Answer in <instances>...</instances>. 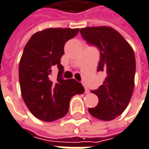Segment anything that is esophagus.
<instances>
[{"instance_id":"esophagus-1","label":"esophagus","mask_w":149,"mask_h":149,"mask_svg":"<svg viewBox=\"0 0 149 149\" xmlns=\"http://www.w3.org/2000/svg\"><path fill=\"white\" fill-rule=\"evenodd\" d=\"M84 88H85V94H88V93H90V90L88 89V87L84 84Z\"/></svg>"}]
</instances>
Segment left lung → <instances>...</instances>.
<instances>
[{
    "instance_id": "1",
    "label": "left lung",
    "mask_w": 149,
    "mask_h": 149,
    "mask_svg": "<svg viewBox=\"0 0 149 149\" xmlns=\"http://www.w3.org/2000/svg\"><path fill=\"white\" fill-rule=\"evenodd\" d=\"M80 33L87 43L100 50L97 72L107 74L103 84L91 91L98 96L99 102L95 107L88 108V113L101 120H113L125 110L133 93L134 51L121 34L111 27H86Z\"/></svg>"
}]
</instances>
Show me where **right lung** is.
<instances>
[{"label":"right lung","mask_w":149,"mask_h":149,"mask_svg":"<svg viewBox=\"0 0 149 149\" xmlns=\"http://www.w3.org/2000/svg\"><path fill=\"white\" fill-rule=\"evenodd\" d=\"M79 29L49 28L35 33L24 48L19 77L21 95L30 112L40 120L51 122L68 113L71 98L84 92L75 79H64L61 58L65 42ZM59 70L57 79H51L52 70Z\"/></svg>","instance_id":"add662e5"}]
</instances>
